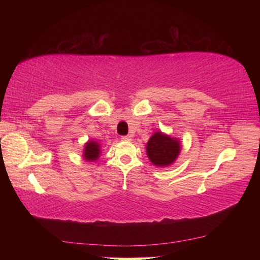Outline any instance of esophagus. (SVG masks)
<instances>
[{
  "instance_id": "esophagus-1",
  "label": "esophagus",
  "mask_w": 260,
  "mask_h": 260,
  "mask_svg": "<svg viewBox=\"0 0 260 260\" xmlns=\"http://www.w3.org/2000/svg\"><path fill=\"white\" fill-rule=\"evenodd\" d=\"M132 137H133L132 135H126V136L121 137V140H123V141H132Z\"/></svg>"
}]
</instances>
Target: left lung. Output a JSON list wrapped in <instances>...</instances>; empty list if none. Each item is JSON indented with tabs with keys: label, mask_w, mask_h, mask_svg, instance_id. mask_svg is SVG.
<instances>
[{
	"label": "left lung",
	"mask_w": 260,
	"mask_h": 260,
	"mask_svg": "<svg viewBox=\"0 0 260 260\" xmlns=\"http://www.w3.org/2000/svg\"><path fill=\"white\" fill-rule=\"evenodd\" d=\"M180 152L181 142L161 131H156L146 143L147 157L156 168H168L172 165Z\"/></svg>",
	"instance_id": "1"
}]
</instances>
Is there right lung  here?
Listing matches in <instances>:
<instances>
[{"instance_id":"obj_1","label":"right lung","mask_w":260,"mask_h":260,"mask_svg":"<svg viewBox=\"0 0 260 260\" xmlns=\"http://www.w3.org/2000/svg\"><path fill=\"white\" fill-rule=\"evenodd\" d=\"M102 154V145L101 142L95 140H88L85 143L84 151H82V157L86 162H95L99 158Z\"/></svg>"}]
</instances>
